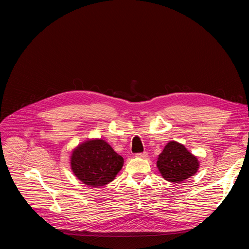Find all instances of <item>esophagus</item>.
Returning a JSON list of instances; mask_svg holds the SVG:
<instances>
[{"label":"esophagus","mask_w":249,"mask_h":249,"mask_svg":"<svg viewBox=\"0 0 249 249\" xmlns=\"http://www.w3.org/2000/svg\"><path fill=\"white\" fill-rule=\"evenodd\" d=\"M136 157H137V158H142V159H146V158L148 157V153H147V152L138 153V154H136Z\"/></svg>","instance_id":"esophagus-1"}]
</instances>
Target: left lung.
Masks as SVG:
<instances>
[{
    "label": "left lung",
    "mask_w": 249,
    "mask_h": 249,
    "mask_svg": "<svg viewBox=\"0 0 249 249\" xmlns=\"http://www.w3.org/2000/svg\"><path fill=\"white\" fill-rule=\"evenodd\" d=\"M157 165L165 180L180 183L197 172L199 161L183 145L172 141L159 156Z\"/></svg>",
    "instance_id": "1"
}]
</instances>
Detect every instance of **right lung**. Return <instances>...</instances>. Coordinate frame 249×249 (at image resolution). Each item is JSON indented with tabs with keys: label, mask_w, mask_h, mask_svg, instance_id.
Wrapping results in <instances>:
<instances>
[{
	"label": "right lung",
	"mask_w": 249,
	"mask_h": 249,
	"mask_svg": "<svg viewBox=\"0 0 249 249\" xmlns=\"http://www.w3.org/2000/svg\"><path fill=\"white\" fill-rule=\"evenodd\" d=\"M123 163V158L103 140L85 142L71 158V167L78 179L92 187L111 182Z\"/></svg>",
	"instance_id": "add662e5"
}]
</instances>
